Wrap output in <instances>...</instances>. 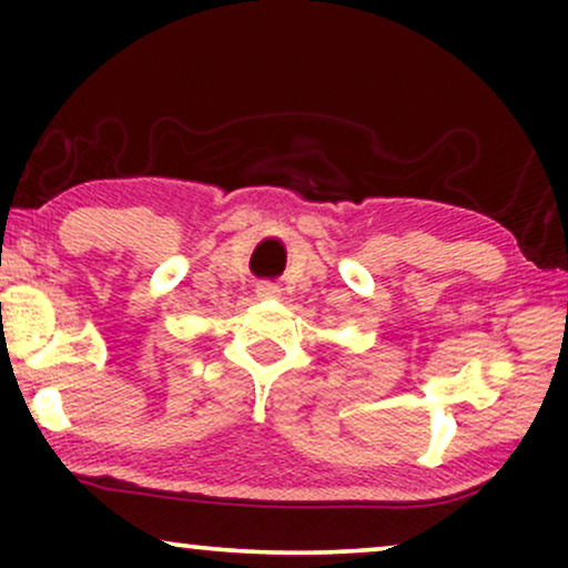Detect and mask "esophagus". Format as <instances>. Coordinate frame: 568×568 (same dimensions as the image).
<instances>
[{"label":"esophagus","instance_id":"esophagus-1","mask_svg":"<svg viewBox=\"0 0 568 568\" xmlns=\"http://www.w3.org/2000/svg\"><path fill=\"white\" fill-rule=\"evenodd\" d=\"M255 294H258V297H263V300H276L278 294H282V290H278V286L271 284V282H261L258 286H255Z\"/></svg>","mask_w":568,"mask_h":568}]
</instances>
